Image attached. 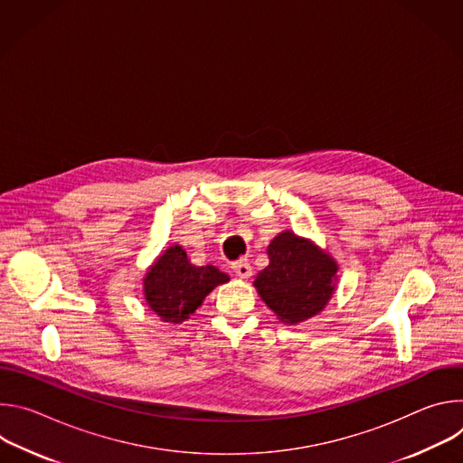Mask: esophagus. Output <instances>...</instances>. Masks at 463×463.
Segmentation results:
<instances>
[{"label":"esophagus","instance_id":"1","mask_svg":"<svg viewBox=\"0 0 463 463\" xmlns=\"http://www.w3.org/2000/svg\"><path fill=\"white\" fill-rule=\"evenodd\" d=\"M232 271L240 279H249L252 275V268H250V263L247 260H240V261L232 263Z\"/></svg>","mask_w":463,"mask_h":463}]
</instances>
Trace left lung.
<instances>
[{
  "instance_id": "8db88e82",
  "label": "left lung",
  "mask_w": 463,
  "mask_h": 463,
  "mask_svg": "<svg viewBox=\"0 0 463 463\" xmlns=\"http://www.w3.org/2000/svg\"><path fill=\"white\" fill-rule=\"evenodd\" d=\"M269 266L254 288L282 322L298 324L320 313L337 282V261L313 241L284 231L268 247Z\"/></svg>"
}]
</instances>
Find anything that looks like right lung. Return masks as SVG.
<instances>
[{"label": "right lung", "instance_id": "add662e5", "mask_svg": "<svg viewBox=\"0 0 463 463\" xmlns=\"http://www.w3.org/2000/svg\"><path fill=\"white\" fill-rule=\"evenodd\" d=\"M229 275L214 266H194L181 245L168 247L145 277V298L163 322L181 324Z\"/></svg>", "mask_w": 463, "mask_h": 463}]
</instances>
